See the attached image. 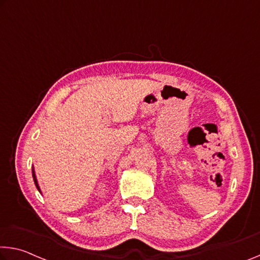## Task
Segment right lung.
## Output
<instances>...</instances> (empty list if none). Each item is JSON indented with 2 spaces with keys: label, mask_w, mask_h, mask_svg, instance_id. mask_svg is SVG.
I'll return each instance as SVG.
<instances>
[{
  "label": "right lung",
  "mask_w": 260,
  "mask_h": 260,
  "mask_svg": "<svg viewBox=\"0 0 260 260\" xmlns=\"http://www.w3.org/2000/svg\"><path fill=\"white\" fill-rule=\"evenodd\" d=\"M32 176H34V180H35V184H36V186H37V188H38V191L40 192V188H39V185H38V182H37V178H36V174H35V170H34V169H32Z\"/></svg>",
  "instance_id": "obj_1"
}]
</instances>
